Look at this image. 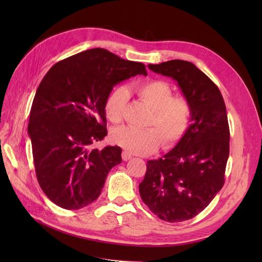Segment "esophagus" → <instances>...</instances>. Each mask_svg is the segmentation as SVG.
Masks as SVG:
<instances>
[{"mask_svg": "<svg viewBox=\"0 0 262 262\" xmlns=\"http://www.w3.org/2000/svg\"><path fill=\"white\" fill-rule=\"evenodd\" d=\"M121 156H122V160L123 161H129L130 158H132V155L129 153V152H126V150H123L122 152V154H121Z\"/></svg>", "mask_w": 262, "mask_h": 262, "instance_id": "34e87169", "label": "esophagus"}]
</instances>
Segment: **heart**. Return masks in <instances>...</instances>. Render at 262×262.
I'll return each mask as SVG.
<instances>
[{
  "mask_svg": "<svg viewBox=\"0 0 262 262\" xmlns=\"http://www.w3.org/2000/svg\"><path fill=\"white\" fill-rule=\"evenodd\" d=\"M129 92L152 108L146 125L154 128L136 129L121 126L113 133V140L126 152L146 155L153 153L162 142L164 148L175 145L188 129L192 109L184 96H172L171 86L161 80H148L128 87H117L106 100L105 113L114 123L121 121Z\"/></svg>",
  "mask_w": 262,
  "mask_h": 262,
  "instance_id": "b5f03b06",
  "label": "heart"
}]
</instances>
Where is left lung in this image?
<instances>
[{
	"label": "left lung",
	"mask_w": 262,
	"mask_h": 262,
	"mask_svg": "<svg viewBox=\"0 0 262 262\" xmlns=\"http://www.w3.org/2000/svg\"><path fill=\"white\" fill-rule=\"evenodd\" d=\"M175 80L191 105V124L177 145L160 160L147 161L140 195L163 221L176 223L198 215L224 185L229 128L217 86L193 63L170 60L148 64Z\"/></svg>",
	"instance_id": "obj_1"
}]
</instances>
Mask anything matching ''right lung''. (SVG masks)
I'll return each mask as SVG.
<instances>
[{
    "mask_svg": "<svg viewBox=\"0 0 262 262\" xmlns=\"http://www.w3.org/2000/svg\"><path fill=\"white\" fill-rule=\"evenodd\" d=\"M138 74H147L144 64L94 48L55 63L39 84L28 136L39 185L60 208L94 202L121 163L119 146L92 145L107 136L105 104L114 86Z\"/></svg>",
    "mask_w": 262,
    "mask_h": 262,
    "instance_id": "obj_1",
    "label": "right lung"
}]
</instances>
